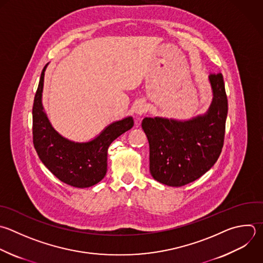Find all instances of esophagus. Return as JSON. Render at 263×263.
I'll return each mask as SVG.
<instances>
[{"instance_id": "34e87169", "label": "esophagus", "mask_w": 263, "mask_h": 263, "mask_svg": "<svg viewBox=\"0 0 263 263\" xmlns=\"http://www.w3.org/2000/svg\"><path fill=\"white\" fill-rule=\"evenodd\" d=\"M147 110H148L147 105L145 103H143V102H140V103H138V105L136 107V114L141 116V115L145 114L147 112Z\"/></svg>"}]
</instances>
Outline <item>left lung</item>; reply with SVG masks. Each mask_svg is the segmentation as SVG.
<instances>
[{
  "label": "left lung",
  "instance_id": "obj_1",
  "mask_svg": "<svg viewBox=\"0 0 263 263\" xmlns=\"http://www.w3.org/2000/svg\"><path fill=\"white\" fill-rule=\"evenodd\" d=\"M213 101L203 115L180 121L146 117L142 121L150 147V173L167 186L180 187L205 174L219 158L228 104L222 74L209 76Z\"/></svg>",
  "mask_w": 263,
  "mask_h": 263
}]
</instances>
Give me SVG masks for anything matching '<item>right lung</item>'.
<instances>
[{
  "label": "right lung",
  "instance_id": "add662e5",
  "mask_svg": "<svg viewBox=\"0 0 263 263\" xmlns=\"http://www.w3.org/2000/svg\"><path fill=\"white\" fill-rule=\"evenodd\" d=\"M47 65L41 73L33 106L35 149L44 165L62 182L77 188L93 186L106 176L109 146L134 126V119L126 117L113 122L100 136L86 143H75L62 137L50 124L42 106Z\"/></svg>",
  "mask_w": 263,
  "mask_h": 263
}]
</instances>
